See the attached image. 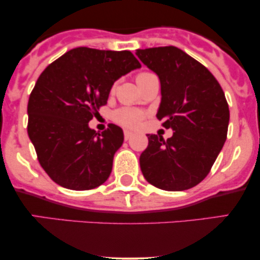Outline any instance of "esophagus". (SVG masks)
I'll use <instances>...</instances> for the list:
<instances>
[{
	"mask_svg": "<svg viewBox=\"0 0 260 260\" xmlns=\"http://www.w3.org/2000/svg\"><path fill=\"white\" fill-rule=\"evenodd\" d=\"M123 136H124V139H126V140H128V139H131V137H132L133 136V133L132 132H131V131H124V132H123Z\"/></svg>",
	"mask_w": 260,
	"mask_h": 260,
	"instance_id": "obj_1",
	"label": "esophagus"
}]
</instances>
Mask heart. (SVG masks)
Returning <instances> with one entry per match:
<instances>
[{"label":"heart","instance_id":"b5f03b06","mask_svg":"<svg viewBox=\"0 0 260 260\" xmlns=\"http://www.w3.org/2000/svg\"><path fill=\"white\" fill-rule=\"evenodd\" d=\"M154 76L150 72H140L136 76L137 83H142L143 80H145L149 77ZM116 85H112L111 92L115 91ZM145 112H143L142 110L134 109V107H121L117 109L115 112L112 113V120L116 122L120 126H123L126 128H131V129H136L140 126L142 121L144 120Z\"/></svg>","mask_w":260,"mask_h":260}]
</instances>
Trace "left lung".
<instances>
[{
  "mask_svg": "<svg viewBox=\"0 0 260 260\" xmlns=\"http://www.w3.org/2000/svg\"><path fill=\"white\" fill-rule=\"evenodd\" d=\"M136 55L159 76L156 117L175 131L168 140L148 134V148L139 157L143 176L160 189H189L207 177L225 144L230 121L225 94L210 71L178 47H150Z\"/></svg>",
  "mask_w": 260,
  "mask_h": 260,
  "instance_id": "left-lung-1",
  "label": "left lung"
}]
</instances>
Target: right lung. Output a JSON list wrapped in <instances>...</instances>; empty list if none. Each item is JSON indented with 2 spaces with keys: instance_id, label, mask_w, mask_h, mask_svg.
<instances>
[{
  "instance_id": "right-lung-1",
  "label": "right lung",
  "mask_w": 260,
  "mask_h": 260,
  "mask_svg": "<svg viewBox=\"0 0 260 260\" xmlns=\"http://www.w3.org/2000/svg\"><path fill=\"white\" fill-rule=\"evenodd\" d=\"M139 67L127 50L77 47L40 74L28 101V136L53 182L88 190L109 178L123 131L110 123L96 133L88 123L107 104L115 80Z\"/></svg>"
}]
</instances>
